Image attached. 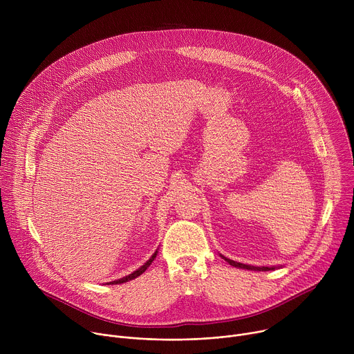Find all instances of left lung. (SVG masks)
I'll return each mask as SVG.
<instances>
[{
	"mask_svg": "<svg viewBox=\"0 0 354 354\" xmlns=\"http://www.w3.org/2000/svg\"><path fill=\"white\" fill-rule=\"evenodd\" d=\"M221 258L228 262L231 266H235V268H239V269H246V270H259V272H268V270H273L274 268H268V266H250V265H243V263H239V262H235V261H231V259H227L225 257L221 255Z\"/></svg>",
	"mask_w": 354,
	"mask_h": 354,
	"instance_id": "left-lung-1",
	"label": "left lung"
}]
</instances>
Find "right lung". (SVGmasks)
<instances>
[{"label": "right lung", "mask_w": 354, "mask_h": 354, "mask_svg": "<svg viewBox=\"0 0 354 354\" xmlns=\"http://www.w3.org/2000/svg\"><path fill=\"white\" fill-rule=\"evenodd\" d=\"M157 254H158V250H156L154 254H153V257H151L140 269H137L136 272H133L131 274H129V276H126V277H122V279H119V280H115V281H111L109 284H122V283H126V281H129V280H133V279H136V277H138L140 274H142L147 269H148V266L153 263V261L157 258Z\"/></svg>", "instance_id": "add662e5"}]
</instances>
